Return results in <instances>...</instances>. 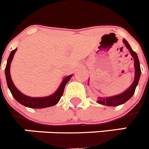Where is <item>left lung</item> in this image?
I'll return each instance as SVG.
<instances>
[{"label": "left lung", "instance_id": "1", "mask_svg": "<svg viewBox=\"0 0 149 149\" xmlns=\"http://www.w3.org/2000/svg\"><path fill=\"white\" fill-rule=\"evenodd\" d=\"M123 43L125 45L126 48L129 50L131 52V56L134 60V68H135V73H134V81L131 85V86L125 90L124 93H121L119 95L114 96H110V97H98L97 98V102L101 104L106 105L109 107H116L119 106V105L125 103L126 101H128L130 98L133 96V95L135 93V89H136V86H137L138 82H139L140 74H141V69H140V65H139V61L138 59V56L136 55V52L132 50L131 48L130 45L127 43V41L124 39L122 40Z\"/></svg>", "mask_w": 149, "mask_h": 149}]
</instances>
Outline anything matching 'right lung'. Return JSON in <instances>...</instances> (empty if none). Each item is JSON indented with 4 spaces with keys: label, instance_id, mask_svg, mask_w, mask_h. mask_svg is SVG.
Instances as JSON below:
<instances>
[{
    "label": "right lung",
    "instance_id": "1",
    "mask_svg": "<svg viewBox=\"0 0 149 149\" xmlns=\"http://www.w3.org/2000/svg\"><path fill=\"white\" fill-rule=\"evenodd\" d=\"M17 48H15V50L11 51V53L9 56V58L7 60L6 68H5V75H6L8 88L11 92L14 98L21 104L34 109L45 108V107H49L56 104L63 95L65 85L68 81H70L71 77H72V74L67 76L63 79V82L61 83L57 90L51 95L46 96V97H41V98H33V97H29V96L25 95L15 87L13 81H12L11 76H10V64H11L13 56H14V54H15Z\"/></svg>",
    "mask_w": 149,
    "mask_h": 149
}]
</instances>
